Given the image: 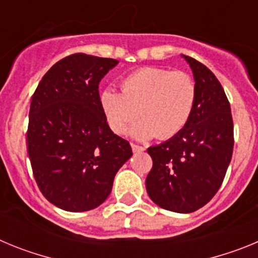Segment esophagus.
Returning <instances> with one entry per match:
<instances>
[{
	"label": "esophagus",
	"instance_id": "obj_1",
	"mask_svg": "<svg viewBox=\"0 0 258 258\" xmlns=\"http://www.w3.org/2000/svg\"><path fill=\"white\" fill-rule=\"evenodd\" d=\"M132 150H133L134 154H138V152H143V151H145V149H143L142 146L133 145V143H132Z\"/></svg>",
	"mask_w": 258,
	"mask_h": 258
}]
</instances>
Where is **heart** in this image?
<instances>
[{"label": "heart", "mask_w": 258, "mask_h": 258, "mask_svg": "<svg viewBox=\"0 0 258 258\" xmlns=\"http://www.w3.org/2000/svg\"><path fill=\"white\" fill-rule=\"evenodd\" d=\"M121 93L104 89L99 95L102 112L109 127L117 134L132 131L136 140L170 138L182 131L190 120L197 86L184 72L146 67L124 77Z\"/></svg>", "instance_id": "1"}]
</instances>
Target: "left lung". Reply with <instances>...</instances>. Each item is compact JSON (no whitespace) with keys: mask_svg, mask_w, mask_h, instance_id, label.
<instances>
[{"mask_svg":"<svg viewBox=\"0 0 258 258\" xmlns=\"http://www.w3.org/2000/svg\"><path fill=\"white\" fill-rule=\"evenodd\" d=\"M192 71L197 101L179 133L151 146L147 194L160 208L191 213L204 207L222 184L234 149V124L222 85L209 68L181 55Z\"/></svg>","mask_w":258,"mask_h":258,"instance_id":"1","label":"left lung"}]
</instances>
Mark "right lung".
I'll return each mask as SVG.
<instances>
[{
  "label": "right lung",
  "instance_id": "add662e5",
  "mask_svg": "<svg viewBox=\"0 0 258 258\" xmlns=\"http://www.w3.org/2000/svg\"><path fill=\"white\" fill-rule=\"evenodd\" d=\"M118 60L74 54L47 71L32 97L28 156L41 192L58 208L86 212L111 194L132 147L113 134L98 86Z\"/></svg>",
  "mask_w": 258,
  "mask_h": 258
}]
</instances>
